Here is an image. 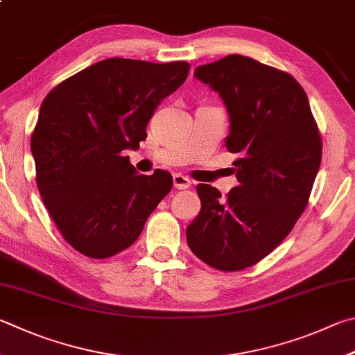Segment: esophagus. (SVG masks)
Returning <instances> with one entry per match:
<instances>
[{"mask_svg": "<svg viewBox=\"0 0 355 355\" xmlns=\"http://www.w3.org/2000/svg\"><path fill=\"white\" fill-rule=\"evenodd\" d=\"M172 180H173V188L175 189H188L192 184L191 180L188 177L182 175V173H173Z\"/></svg>", "mask_w": 355, "mask_h": 355, "instance_id": "esophagus-1", "label": "esophagus"}]
</instances>
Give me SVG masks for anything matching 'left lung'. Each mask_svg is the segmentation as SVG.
Masks as SVG:
<instances>
[{
    "label": "left lung",
    "instance_id": "left-lung-1",
    "mask_svg": "<svg viewBox=\"0 0 355 355\" xmlns=\"http://www.w3.org/2000/svg\"><path fill=\"white\" fill-rule=\"evenodd\" d=\"M230 114L227 149L239 184L222 197L198 184V216L186 228L192 253L223 272L254 266L286 239L304 211L321 163L307 94L292 76L231 54L196 68Z\"/></svg>",
    "mask_w": 355,
    "mask_h": 355
}]
</instances>
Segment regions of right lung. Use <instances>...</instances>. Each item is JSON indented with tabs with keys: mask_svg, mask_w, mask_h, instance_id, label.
Returning <instances> with one entry per match:
<instances>
[{
	"mask_svg": "<svg viewBox=\"0 0 355 355\" xmlns=\"http://www.w3.org/2000/svg\"><path fill=\"white\" fill-rule=\"evenodd\" d=\"M188 62L107 59L59 83L40 107L31 150L37 186L65 241L94 259L118 254L172 189V175H139L124 157L147 138L161 101Z\"/></svg>",
	"mask_w": 355,
	"mask_h": 355,
	"instance_id": "1",
	"label": "right lung"
}]
</instances>
